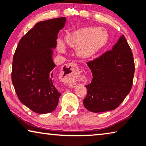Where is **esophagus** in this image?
<instances>
[{"label":"esophagus","mask_w":146,"mask_h":146,"mask_svg":"<svg viewBox=\"0 0 146 146\" xmlns=\"http://www.w3.org/2000/svg\"><path fill=\"white\" fill-rule=\"evenodd\" d=\"M77 66L74 63H70L64 65L62 69L61 74H64V76L62 78L64 82L69 85L71 88H74L75 86V82L72 80V78H74V76L76 75L78 72Z\"/></svg>","instance_id":"esophagus-1"}]
</instances>
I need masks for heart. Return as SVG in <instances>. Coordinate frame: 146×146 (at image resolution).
<instances>
[{
  "instance_id": "heart-1",
  "label": "heart",
  "mask_w": 146,
  "mask_h": 146,
  "mask_svg": "<svg viewBox=\"0 0 146 146\" xmlns=\"http://www.w3.org/2000/svg\"><path fill=\"white\" fill-rule=\"evenodd\" d=\"M108 37V33L102 29L86 27L67 35L65 37V41L72 48H78V54L86 58L94 55L106 43ZM58 50L62 53L65 52L64 45L61 41H59Z\"/></svg>"
}]
</instances>
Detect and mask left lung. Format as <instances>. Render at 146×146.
<instances>
[{"label":"left lung","instance_id":"left-lung-1","mask_svg":"<svg viewBox=\"0 0 146 146\" xmlns=\"http://www.w3.org/2000/svg\"><path fill=\"white\" fill-rule=\"evenodd\" d=\"M92 73L83 104L88 110L98 113L115 110L132 87L135 66L131 50L124 36L111 50L87 63Z\"/></svg>","mask_w":146,"mask_h":146}]
</instances>
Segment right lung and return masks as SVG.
<instances>
[{
  "label": "right lung",
  "instance_id": "add662e5",
  "mask_svg": "<svg viewBox=\"0 0 146 146\" xmlns=\"http://www.w3.org/2000/svg\"><path fill=\"white\" fill-rule=\"evenodd\" d=\"M66 22L65 17L39 22L22 38L16 49L12 82L20 101L34 112H52L58 104L61 94L54 86L53 50Z\"/></svg>",
  "mask_w": 146,
  "mask_h": 146
}]
</instances>
